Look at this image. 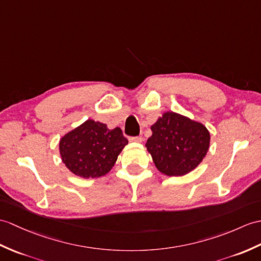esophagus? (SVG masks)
Returning <instances> with one entry per match:
<instances>
[{"mask_svg":"<svg viewBox=\"0 0 261 261\" xmlns=\"http://www.w3.org/2000/svg\"><path fill=\"white\" fill-rule=\"evenodd\" d=\"M130 142H137V143H141L143 141L142 137H130L129 138Z\"/></svg>","mask_w":261,"mask_h":261,"instance_id":"obj_1","label":"esophagus"}]
</instances>
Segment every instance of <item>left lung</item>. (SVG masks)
<instances>
[{"label":"left lung","instance_id":"8db88e82","mask_svg":"<svg viewBox=\"0 0 261 261\" xmlns=\"http://www.w3.org/2000/svg\"><path fill=\"white\" fill-rule=\"evenodd\" d=\"M145 147L158 170L181 177L201 163L210 145V132L201 122L167 111L151 125Z\"/></svg>","mask_w":261,"mask_h":261}]
</instances>
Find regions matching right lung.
<instances>
[{"label": "right lung", "mask_w": 261, "mask_h": 261, "mask_svg": "<svg viewBox=\"0 0 261 261\" xmlns=\"http://www.w3.org/2000/svg\"><path fill=\"white\" fill-rule=\"evenodd\" d=\"M128 144L122 130L89 119L60 139L59 150L69 170L84 179L100 178L111 170Z\"/></svg>", "instance_id": "obj_1"}]
</instances>
